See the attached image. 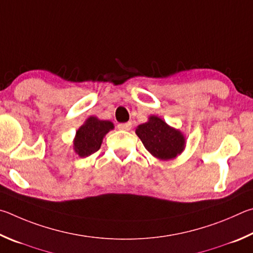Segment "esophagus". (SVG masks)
<instances>
[{
  "label": "esophagus",
  "mask_w": 253,
  "mask_h": 253,
  "mask_svg": "<svg viewBox=\"0 0 253 253\" xmlns=\"http://www.w3.org/2000/svg\"><path fill=\"white\" fill-rule=\"evenodd\" d=\"M132 127V123L131 122H126V123H120L118 124V129L119 130H123V131H129Z\"/></svg>",
  "instance_id": "obj_1"
}]
</instances>
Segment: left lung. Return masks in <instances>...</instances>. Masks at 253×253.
<instances>
[{"instance_id":"left-lung-1","label":"left lung","mask_w":253,"mask_h":253,"mask_svg":"<svg viewBox=\"0 0 253 253\" xmlns=\"http://www.w3.org/2000/svg\"><path fill=\"white\" fill-rule=\"evenodd\" d=\"M135 133L145 149L160 160L175 158L184 148L185 141L182 133L154 115L148 122L140 124Z\"/></svg>"}]
</instances>
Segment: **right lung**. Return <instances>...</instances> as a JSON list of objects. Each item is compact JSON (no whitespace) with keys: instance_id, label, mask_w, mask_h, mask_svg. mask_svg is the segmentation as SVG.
Returning <instances> with one entry per match:
<instances>
[{"instance_id":"right-lung-1","label":"right lung","mask_w":253,"mask_h":253,"mask_svg":"<svg viewBox=\"0 0 253 253\" xmlns=\"http://www.w3.org/2000/svg\"><path fill=\"white\" fill-rule=\"evenodd\" d=\"M113 129V123L91 117L80 127L74 140V150L80 157H87L100 149L103 136Z\"/></svg>"}]
</instances>
